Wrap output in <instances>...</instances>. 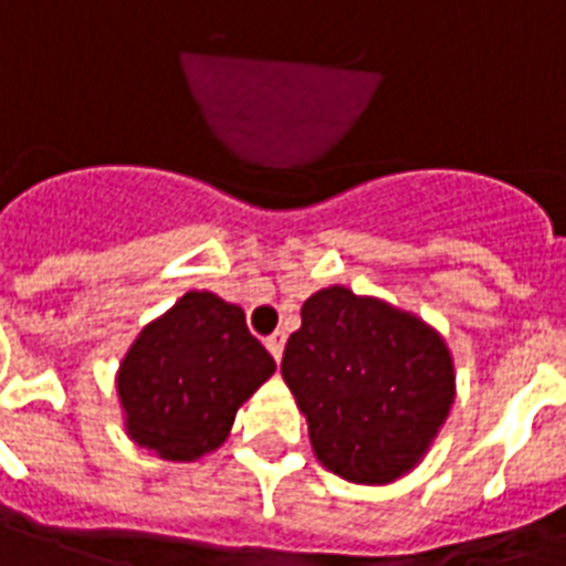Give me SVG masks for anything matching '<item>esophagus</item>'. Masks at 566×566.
Listing matches in <instances>:
<instances>
[{
    "instance_id": "obj_1",
    "label": "esophagus",
    "mask_w": 566,
    "mask_h": 566,
    "mask_svg": "<svg viewBox=\"0 0 566 566\" xmlns=\"http://www.w3.org/2000/svg\"><path fill=\"white\" fill-rule=\"evenodd\" d=\"M264 344H266V349H270V355H273L275 361H282V353H284V332H273V335L266 337Z\"/></svg>"
}]
</instances>
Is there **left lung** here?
<instances>
[{"label": "left lung", "instance_id": "8db88e82", "mask_svg": "<svg viewBox=\"0 0 566 566\" xmlns=\"http://www.w3.org/2000/svg\"><path fill=\"white\" fill-rule=\"evenodd\" d=\"M282 376L319 464L370 488L411 473L455 402V361L438 328L344 284L302 302Z\"/></svg>", "mask_w": 566, "mask_h": 566}]
</instances>
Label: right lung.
Segmentation results:
<instances>
[{
  "label": "right lung",
  "instance_id": "add662e5",
  "mask_svg": "<svg viewBox=\"0 0 566 566\" xmlns=\"http://www.w3.org/2000/svg\"><path fill=\"white\" fill-rule=\"evenodd\" d=\"M273 373L240 305L188 291L137 332L119 361L123 429L146 452L193 464L229 440L238 408Z\"/></svg>",
  "mask_w": 566,
  "mask_h": 566
}]
</instances>
